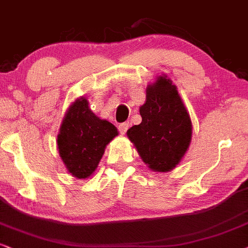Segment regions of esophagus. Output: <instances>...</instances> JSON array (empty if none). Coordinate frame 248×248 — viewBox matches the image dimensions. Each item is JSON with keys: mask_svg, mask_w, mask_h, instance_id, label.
<instances>
[{"mask_svg": "<svg viewBox=\"0 0 248 248\" xmlns=\"http://www.w3.org/2000/svg\"><path fill=\"white\" fill-rule=\"evenodd\" d=\"M129 126H130L129 122H124V124H119V130H120V133L122 135H124L127 133V130H128V128H129Z\"/></svg>", "mask_w": 248, "mask_h": 248, "instance_id": "34e87169", "label": "esophagus"}]
</instances>
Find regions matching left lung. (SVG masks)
Returning <instances> with one entry per match:
<instances>
[{
    "label": "left lung",
    "instance_id": "8db88e82",
    "mask_svg": "<svg viewBox=\"0 0 248 248\" xmlns=\"http://www.w3.org/2000/svg\"><path fill=\"white\" fill-rule=\"evenodd\" d=\"M140 114L142 122L128 129V137L147 167L170 170L190 145L192 124L176 87L167 77H159L147 87Z\"/></svg>",
    "mask_w": 248,
    "mask_h": 248
}]
</instances>
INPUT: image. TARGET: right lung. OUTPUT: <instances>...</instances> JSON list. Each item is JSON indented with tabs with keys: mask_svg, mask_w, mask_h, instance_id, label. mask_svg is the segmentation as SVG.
I'll list each match as a JSON object with an SVG mask.
<instances>
[{
	"mask_svg": "<svg viewBox=\"0 0 248 248\" xmlns=\"http://www.w3.org/2000/svg\"><path fill=\"white\" fill-rule=\"evenodd\" d=\"M118 135L111 122L90 111L86 98L77 99L67 109L58 134V150L68 171L78 178L92 175L108 144Z\"/></svg>",
	"mask_w": 248,
	"mask_h": 248,
	"instance_id": "right-lung-1",
	"label": "right lung"
}]
</instances>
